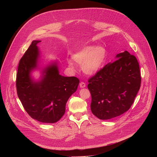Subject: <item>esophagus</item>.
I'll return each instance as SVG.
<instances>
[{
  "mask_svg": "<svg viewBox=\"0 0 157 157\" xmlns=\"http://www.w3.org/2000/svg\"><path fill=\"white\" fill-rule=\"evenodd\" d=\"M79 86L81 88H84L86 87V84L84 82H81L79 83Z\"/></svg>",
  "mask_w": 157,
  "mask_h": 157,
  "instance_id": "obj_1",
  "label": "esophagus"
}]
</instances>
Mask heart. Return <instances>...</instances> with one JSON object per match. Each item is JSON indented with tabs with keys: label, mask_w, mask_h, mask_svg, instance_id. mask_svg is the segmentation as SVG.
<instances>
[{
	"label": "heart",
	"mask_w": 157,
	"mask_h": 157,
	"mask_svg": "<svg viewBox=\"0 0 157 157\" xmlns=\"http://www.w3.org/2000/svg\"><path fill=\"white\" fill-rule=\"evenodd\" d=\"M107 58L105 48L101 45L85 46L73 55V59L82 65V70L88 75L97 74L102 68ZM70 68H74L72 61L68 62Z\"/></svg>",
	"instance_id": "1"
}]
</instances>
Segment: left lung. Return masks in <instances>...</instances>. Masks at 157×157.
I'll list each match as a JSON object with an SVG mask.
<instances>
[{"mask_svg": "<svg viewBox=\"0 0 157 157\" xmlns=\"http://www.w3.org/2000/svg\"><path fill=\"white\" fill-rule=\"evenodd\" d=\"M116 58L88 81L91 111L101 120L116 117L127 111L140 87V67L136 56L125 51Z\"/></svg>", "mask_w": 157, "mask_h": 157, "instance_id": "1", "label": "left lung"}]
</instances>
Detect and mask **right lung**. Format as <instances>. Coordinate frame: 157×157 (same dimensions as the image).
Listing matches in <instances>:
<instances>
[{"instance_id": "obj_1", "label": "right lung", "mask_w": 157, "mask_h": 157, "mask_svg": "<svg viewBox=\"0 0 157 157\" xmlns=\"http://www.w3.org/2000/svg\"><path fill=\"white\" fill-rule=\"evenodd\" d=\"M41 41L33 40L20 60L16 78L17 95L29 115L43 123H55L64 114L66 104L76 91L79 80L59 75L58 61L40 67ZM40 69L41 76L35 80L31 73Z\"/></svg>"}]
</instances>
